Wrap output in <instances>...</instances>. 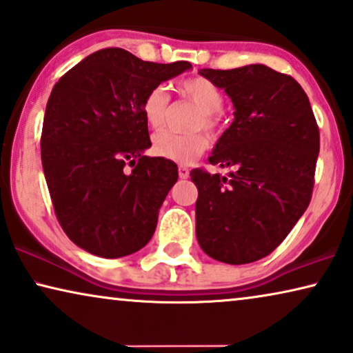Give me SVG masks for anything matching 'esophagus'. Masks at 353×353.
I'll return each instance as SVG.
<instances>
[{"instance_id": "obj_1", "label": "esophagus", "mask_w": 353, "mask_h": 353, "mask_svg": "<svg viewBox=\"0 0 353 353\" xmlns=\"http://www.w3.org/2000/svg\"><path fill=\"white\" fill-rule=\"evenodd\" d=\"M178 175H180L181 180H186V178L190 176V168L185 167V165H181L180 168H178Z\"/></svg>"}]
</instances>
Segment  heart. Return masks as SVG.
Here are the masks:
<instances>
[{
	"instance_id": "1",
	"label": "heart",
	"mask_w": 353,
	"mask_h": 353,
	"mask_svg": "<svg viewBox=\"0 0 353 353\" xmlns=\"http://www.w3.org/2000/svg\"><path fill=\"white\" fill-rule=\"evenodd\" d=\"M178 91L201 109V114L192 123V130H207L212 134L219 133L223 123L220 109L225 103V94L220 86H216L205 77L194 75L183 79L178 85ZM168 109H170V94L162 85L152 86L144 94L141 112L149 128H162L165 125ZM209 144V138L202 132L181 134L162 130L152 137L151 151L154 156L167 159V161L191 163L207 151Z\"/></svg>"
}]
</instances>
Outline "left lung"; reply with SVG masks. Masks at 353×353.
<instances>
[{"instance_id": "obj_1", "label": "left lung", "mask_w": 353, "mask_h": 353, "mask_svg": "<svg viewBox=\"0 0 353 353\" xmlns=\"http://www.w3.org/2000/svg\"><path fill=\"white\" fill-rule=\"evenodd\" d=\"M234 104V120L215 144L212 165L194 168L196 236L207 255L243 265L272 254L310 204L320 130L310 101L291 75L254 64L204 69Z\"/></svg>"}]
</instances>
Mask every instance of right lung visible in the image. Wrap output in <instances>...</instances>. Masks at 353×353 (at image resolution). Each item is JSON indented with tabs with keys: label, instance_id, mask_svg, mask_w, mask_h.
<instances>
[{
	"label": "right lung",
	"instance_id": "right-lung-1",
	"mask_svg": "<svg viewBox=\"0 0 353 353\" xmlns=\"http://www.w3.org/2000/svg\"><path fill=\"white\" fill-rule=\"evenodd\" d=\"M190 67L105 48L52 88L40 141L43 172L61 228L86 252L117 259L152 238L178 167L144 156L151 139L141 103L152 86Z\"/></svg>",
	"mask_w": 353,
	"mask_h": 353
}]
</instances>
